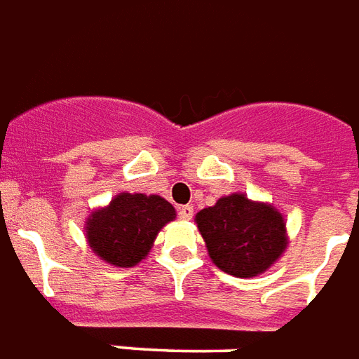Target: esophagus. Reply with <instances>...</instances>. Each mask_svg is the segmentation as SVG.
<instances>
[{
	"label": "esophagus",
	"mask_w": 359,
	"mask_h": 359,
	"mask_svg": "<svg viewBox=\"0 0 359 359\" xmlns=\"http://www.w3.org/2000/svg\"><path fill=\"white\" fill-rule=\"evenodd\" d=\"M194 217V207L192 205H182L179 207V219L190 220Z\"/></svg>",
	"instance_id": "esophagus-1"
}]
</instances>
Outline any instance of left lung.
I'll list each match as a JSON object with an SVG mask.
<instances>
[{
	"label": "left lung",
	"instance_id": "1",
	"mask_svg": "<svg viewBox=\"0 0 359 359\" xmlns=\"http://www.w3.org/2000/svg\"><path fill=\"white\" fill-rule=\"evenodd\" d=\"M196 224L217 266L236 278L266 272L287 247L283 215L243 194L220 198L196 215Z\"/></svg>",
	"mask_w": 359,
	"mask_h": 359
}]
</instances>
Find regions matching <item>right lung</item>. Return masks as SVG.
I'll return each mask as SVG.
<instances>
[{
  "mask_svg": "<svg viewBox=\"0 0 359 359\" xmlns=\"http://www.w3.org/2000/svg\"><path fill=\"white\" fill-rule=\"evenodd\" d=\"M175 217V207L159 196L121 192L110 205L93 211L85 233L102 261L129 268L150 253L159 230Z\"/></svg>",
  "mask_w": 359,
  "mask_h": 359,
  "instance_id": "right-lung-1",
  "label": "right lung"
}]
</instances>
